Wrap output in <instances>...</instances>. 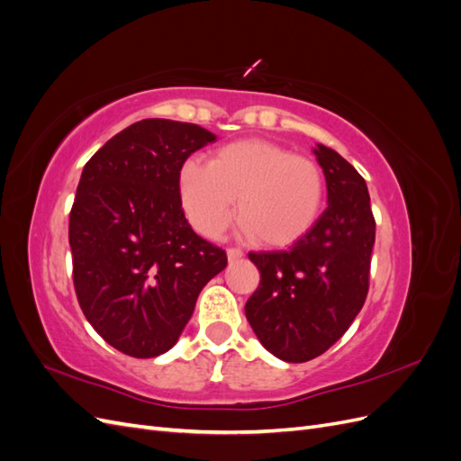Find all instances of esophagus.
Instances as JSON below:
<instances>
[{"label": "esophagus", "instance_id": "34e87169", "mask_svg": "<svg viewBox=\"0 0 461 461\" xmlns=\"http://www.w3.org/2000/svg\"><path fill=\"white\" fill-rule=\"evenodd\" d=\"M244 256V252L240 248H229L227 249V258H229V261H234V259H240Z\"/></svg>", "mask_w": 461, "mask_h": 461}]
</instances>
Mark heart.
<instances>
[{"instance_id":"b5f03b06","label":"heart","mask_w":461,"mask_h":461,"mask_svg":"<svg viewBox=\"0 0 461 461\" xmlns=\"http://www.w3.org/2000/svg\"><path fill=\"white\" fill-rule=\"evenodd\" d=\"M178 198L190 225L219 236L236 215L244 232L265 246H290L317 222L325 176L305 156L267 140H239L219 148L209 163L188 161L178 171Z\"/></svg>"}]
</instances>
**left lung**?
<instances>
[{
	"label": "left lung",
	"mask_w": 461,
	"mask_h": 461,
	"mask_svg": "<svg viewBox=\"0 0 461 461\" xmlns=\"http://www.w3.org/2000/svg\"><path fill=\"white\" fill-rule=\"evenodd\" d=\"M329 205L288 249L249 252L261 273L246 302L259 342L283 361H310L337 342L364 308L369 290L375 217L364 176L340 153L319 144Z\"/></svg>",
	"instance_id": "left-lung-1"
}]
</instances>
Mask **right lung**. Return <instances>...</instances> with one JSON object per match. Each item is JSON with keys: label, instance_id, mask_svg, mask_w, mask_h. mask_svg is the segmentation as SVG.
<instances>
[{"label": "right lung", "instance_id": "1", "mask_svg": "<svg viewBox=\"0 0 461 461\" xmlns=\"http://www.w3.org/2000/svg\"><path fill=\"white\" fill-rule=\"evenodd\" d=\"M215 134L192 122L144 119L85 165L68 217L73 283L100 337L132 357L176 344L198 294L227 267L225 249L192 230L178 171Z\"/></svg>", "mask_w": 461, "mask_h": 461}]
</instances>
